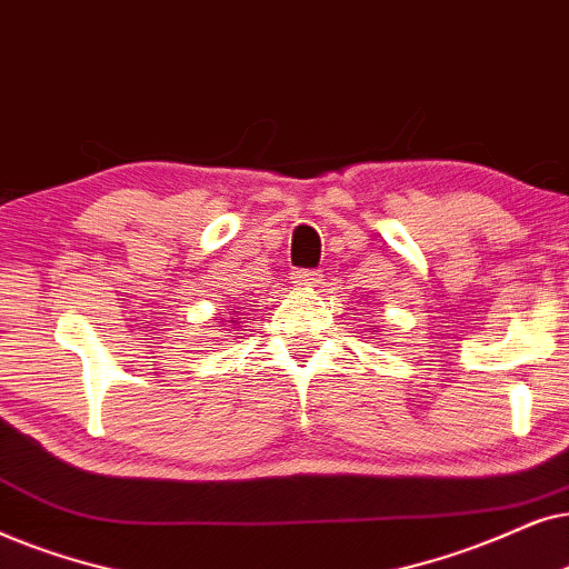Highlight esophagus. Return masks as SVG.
<instances>
[{"label":"esophagus","mask_w":569,"mask_h":569,"mask_svg":"<svg viewBox=\"0 0 569 569\" xmlns=\"http://www.w3.org/2000/svg\"><path fill=\"white\" fill-rule=\"evenodd\" d=\"M291 280H293V283H297V286H305V289H309V286L320 283V272L309 270V268H301V270H293V272H291Z\"/></svg>","instance_id":"34e87169"}]
</instances>
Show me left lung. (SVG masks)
<instances>
[{
	"label": "left lung",
	"instance_id": "left-lung-1",
	"mask_svg": "<svg viewBox=\"0 0 569 569\" xmlns=\"http://www.w3.org/2000/svg\"><path fill=\"white\" fill-rule=\"evenodd\" d=\"M372 328H375V325H372ZM375 332H377V330H375Z\"/></svg>",
	"mask_w": 569,
	"mask_h": 569
}]
</instances>
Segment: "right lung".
I'll use <instances>...</instances> for the list:
<instances>
[{"mask_svg":"<svg viewBox=\"0 0 569 569\" xmlns=\"http://www.w3.org/2000/svg\"><path fill=\"white\" fill-rule=\"evenodd\" d=\"M229 322H237V317H231V320Z\"/></svg>","mask_w":569,"mask_h":569,"instance_id":"right-lung-1","label":"right lung"}]
</instances>
